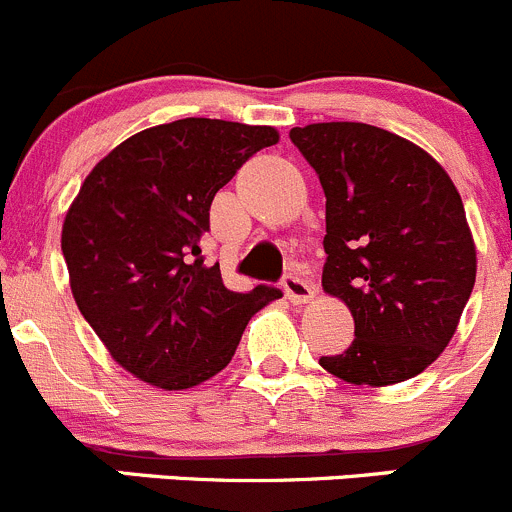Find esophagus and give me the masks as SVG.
I'll return each mask as SVG.
<instances>
[{"label":"esophagus","mask_w":512,"mask_h":512,"mask_svg":"<svg viewBox=\"0 0 512 512\" xmlns=\"http://www.w3.org/2000/svg\"><path fill=\"white\" fill-rule=\"evenodd\" d=\"M282 289H285V297L292 304H307L314 299V287L297 275H287L285 282H282Z\"/></svg>","instance_id":"34e87169"}]
</instances>
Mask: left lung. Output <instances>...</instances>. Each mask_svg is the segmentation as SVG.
Instances as JSON below:
<instances>
[{"instance_id": "left-lung-1", "label": "left lung", "mask_w": 512, "mask_h": 512, "mask_svg": "<svg viewBox=\"0 0 512 512\" xmlns=\"http://www.w3.org/2000/svg\"><path fill=\"white\" fill-rule=\"evenodd\" d=\"M327 195L322 287L354 317V342L319 364L354 386L421 374L456 334L476 285L463 200L423 148L369 123L289 131Z\"/></svg>"}]
</instances>
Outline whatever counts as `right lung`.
Returning <instances> with one entry per match:
<instances>
[{
  "mask_svg": "<svg viewBox=\"0 0 512 512\" xmlns=\"http://www.w3.org/2000/svg\"><path fill=\"white\" fill-rule=\"evenodd\" d=\"M277 141L272 126L180 118L126 138L81 183L61 227L71 294L136 379L163 391L213 379L252 314L282 297L230 292L200 250L215 193Z\"/></svg>",
  "mask_w": 512,
  "mask_h": 512,
  "instance_id": "add662e5",
  "label": "right lung"
}]
</instances>
